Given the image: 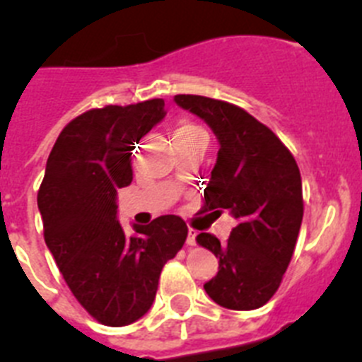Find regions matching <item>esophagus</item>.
Here are the masks:
<instances>
[{"mask_svg": "<svg viewBox=\"0 0 362 362\" xmlns=\"http://www.w3.org/2000/svg\"><path fill=\"white\" fill-rule=\"evenodd\" d=\"M197 234L198 232L194 230V228H189V232H187V245L189 246H194V243H197Z\"/></svg>", "mask_w": 362, "mask_h": 362, "instance_id": "obj_1", "label": "esophagus"}]
</instances>
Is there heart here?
<instances>
[{"mask_svg":"<svg viewBox=\"0 0 362 362\" xmlns=\"http://www.w3.org/2000/svg\"><path fill=\"white\" fill-rule=\"evenodd\" d=\"M194 130H200V128H198V127H194V124H191V123H182L180 127H178L177 130H175V135L187 134V132H194Z\"/></svg>","mask_w":362,"mask_h":362,"instance_id":"b5f03b06","label":"heart"}]
</instances>
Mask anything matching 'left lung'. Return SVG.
<instances>
[{
    "instance_id": "8db88e82",
    "label": "left lung",
    "mask_w": 362,
    "mask_h": 362,
    "mask_svg": "<svg viewBox=\"0 0 362 362\" xmlns=\"http://www.w3.org/2000/svg\"><path fill=\"white\" fill-rule=\"evenodd\" d=\"M175 101L202 117L219 141L204 211L227 209L239 221L227 243L198 234V245L219 259L218 275L204 289L227 309H259L279 289L298 239L303 218L298 164L266 124L238 105L197 94H177Z\"/></svg>"
}]
</instances>
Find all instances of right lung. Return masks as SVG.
<instances>
[{
  "label": "right lung",
  "mask_w": 362,
  "mask_h": 362,
  "mask_svg": "<svg viewBox=\"0 0 362 362\" xmlns=\"http://www.w3.org/2000/svg\"><path fill=\"white\" fill-rule=\"evenodd\" d=\"M164 116L160 98L87 110L64 127L46 162L37 194L44 241L74 298L103 325H130L150 310L162 268L187 238L173 214L134 225V235L117 221L134 144Z\"/></svg>",
  "instance_id": "obj_1"
}]
</instances>
